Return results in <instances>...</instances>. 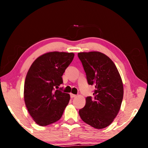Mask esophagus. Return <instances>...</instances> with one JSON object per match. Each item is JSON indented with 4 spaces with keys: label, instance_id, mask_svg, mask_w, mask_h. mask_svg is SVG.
Masks as SVG:
<instances>
[{
    "label": "esophagus",
    "instance_id": "1",
    "mask_svg": "<svg viewBox=\"0 0 148 148\" xmlns=\"http://www.w3.org/2000/svg\"><path fill=\"white\" fill-rule=\"evenodd\" d=\"M70 95H71V97L72 99L74 98V97H76V95H74V94H72V93H71V94H70Z\"/></svg>",
    "mask_w": 148,
    "mask_h": 148
}]
</instances>
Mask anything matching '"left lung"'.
<instances>
[{
	"mask_svg": "<svg viewBox=\"0 0 148 148\" xmlns=\"http://www.w3.org/2000/svg\"><path fill=\"white\" fill-rule=\"evenodd\" d=\"M89 85L95 86L93 97H87L86 105L79 110L81 119L97 129L113 122L121 108L123 85L114 62L99 51L77 54Z\"/></svg>",
	"mask_w": 148,
	"mask_h": 148,
	"instance_id": "1",
	"label": "left lung"
}]
</instances>
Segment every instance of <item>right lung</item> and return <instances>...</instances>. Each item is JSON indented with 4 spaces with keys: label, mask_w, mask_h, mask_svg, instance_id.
I'll return each instance as SVG.
<instances>
[{
    "label": "right lung",
    "mask_w": 148,
    "mask_h": 148,
    "mask_svg": "<svg viewBox=\"0 0 148 148\" xmlns=\"http://www.w3.org/2000/svg\"><path fill=\"white\" fill-rule=\"evenodd\" d=\"M74 57V53L49 52L38 57L29 69L24 84L25 103L38 125L58 121L68 105L70 95L56 89L63 83L62 76Z\"/></svg>",
    "instance_id": "right-lung-1"
}]
</instances>
